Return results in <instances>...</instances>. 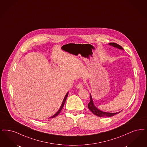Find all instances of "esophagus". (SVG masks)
Segmentation results:
<instances>
[{
	"instance_id": "esophagus-1",
	"label": "esophagus",
	"mask_w": 147,
	"mask_h": 147,
	"mask_svg": "<svg viewBox=\"0 0 147 147\" xmlns=\"http://www.w3.org/2000/svg\"><path fill=\"white\" fill-rule=\"evenodd\" d=\"M76 88H78V89H79V90H82V89L84 88V86H83V85H82V83H79V84H78L77 85Z\"/></svg>"
}]
</instances>
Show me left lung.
Here are the masks:
<instances>
[{
	"label": "left lung",
	"instance_id": "left-lung-1",
	"mask_svg": "<svg viewBox=\"0 0 147 147\" xmlns=\"http://www.w3.org/2000/svg\"><path fill=\"white\" fill-rule=\"evenodd\" d=\"M109 45L112 46L114 47H116L118 49H120V50H123V47H121V46H120L119 45H118L117 44L114 43V42H111L109 43ZM90 101L88 104V108L89 110L92 112L93 114H94L95 115L100 117H113L116 114H117L118 113H119L120 112H116V113H109V112H105L103 111H102L100 110L98 108H97L95 105H94V101L92 100V97L91 94H90Z\"/></svg>",
	"mask_w": 147,
	"mask_h": 147
}]
</instances>
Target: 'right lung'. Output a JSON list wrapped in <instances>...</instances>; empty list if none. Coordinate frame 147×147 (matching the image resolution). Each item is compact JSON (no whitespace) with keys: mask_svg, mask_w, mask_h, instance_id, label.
I'll list each match as a JSON object with an SVG mask.
<instances>
[{"mask_svg":"<svg viewBox=\"0 0 147 147\" xmlns=\"http://www.w3.org/2000/svg\"><path fill=\"white\" fill-rule=\"evenodd\" d=\"M68 93H69V92H68L67 93V94H65V98H64V99L63 100V102H62V105H61V106L60 107L59 111L57 112V113H56L53 115L52 117H50L49 118H53V117H56V116H57V115H59V113L61 111V110L62 109V108H63V106H64V105H65V102L66 99H67V97H68Z\"/></svg>","mask_w":147,"mask_h":147,"instance_id":"obj_1","label":"right lung"}]
</instances>
